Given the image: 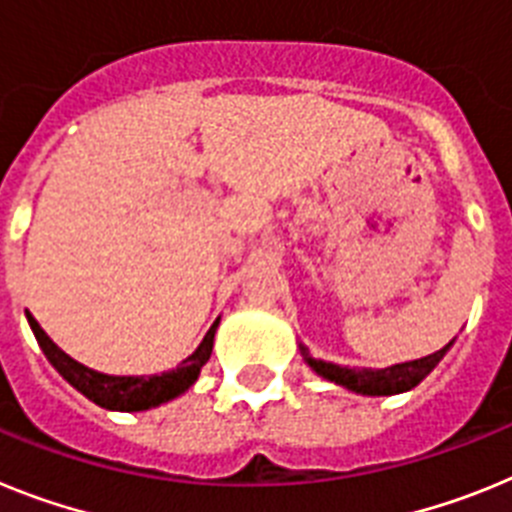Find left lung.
Wrapping results in <instances>:
<instances>
[{
	"label": "left lung",
	"mask_w": 512,
	"mask_h": 512,
	"mask_svg": "<svg viewBox=\"0 0 512 512\" xmlns=\"http://www.w3.org/2000/svg\"><path fill=\"white\" fill-rule=\"evenodd\" d=\"M446 350L448 345L443 350H438V353L428 355V358H420V361L410 363H397V366L379 368V371H373V368L355 371V368L317 361V358H311L306 348H301V353H304V361L309 363L319 376H324V379L335 381V384L345 386V389L350 391H358V394H368V397H386V394H399V391H407L412 389V386L420 384V381L441 363Z\"/></svg>",
	"instance_id": "obj_1"
}]
</instances>
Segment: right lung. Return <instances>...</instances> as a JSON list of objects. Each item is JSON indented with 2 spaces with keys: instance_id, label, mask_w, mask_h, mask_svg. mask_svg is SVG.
Here are the masks:
<instances>
[{
  "instance_id": "obj_1",
  "label": "right lung",
  "mask_w": 512,
  "mask_h": 512,
  "mask_svg": "<svg viewBox=\"0 0 512 512\" xmlns=\"http://www.w3.org/2000/svg\"><path fill=\"white\" fill-rule=\"evenodd\" d=\"M28 322L35 340H38L41 350L46 353L48 361H51V366L56 368L74 389L82 391L84 397L92 399V402L100 404V407L123 412L149 410V407L170 402L177 394L190 389L193 381L198 379L201 368L206 366L208 358H211L213 335H216V327H219V319H216V322L211 324V330L206 332V337H203L201 345H198V350H195L190 358H185L180 366L172 368V371L154 373V376H108V373L92 371V368L74 361L71 355H66L64 350L43 332V327L35 322L33 314H28Z\"/></svg>"
}]
</instances>
